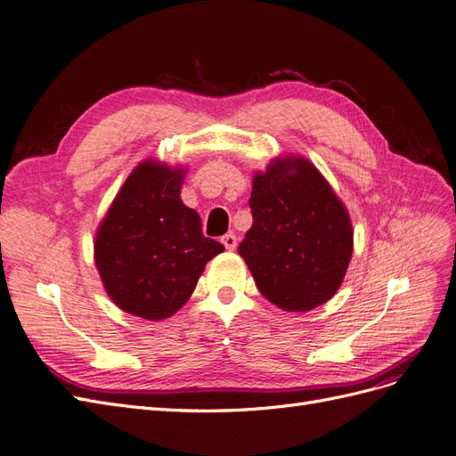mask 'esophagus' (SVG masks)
<instances>
[{"mask_svg": "<svg viewBox=\"0 0 456 456\" xmlns=\"http://www.w3.org/2000/svg\"><path fill=\"white\" fill-rule=\"evenodd\" d=\"M220 241H223L224 243V247H226V249L228 251H233V249H236V247H238V238L236 236H233V233L230 232V233H224V236H223V240H220Z\"/></svg>", "mask_w": 456, "mask_h": 456, "instance_id": "obj_1", "label": "esophagus"}]
</instances>
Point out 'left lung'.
Masks as SVG:
<instances>
[{"instance_id": "left-lung-1", "label": "left lung", "mask_w": 456, "mask_h": 456, "mask_svg": "<svg viewBox=\"0 0 456 456\" xmlns=\"http://www.w3.org/2000/svg\"><path fill=\"white\" fill-rule=\"evenodd\" d=\"M253 226L238 253L258 291L285 312H308L333 297L346 275L354 232L346 207L314 165L297 156L256 173Z\"/></svg>"}]
</instances>
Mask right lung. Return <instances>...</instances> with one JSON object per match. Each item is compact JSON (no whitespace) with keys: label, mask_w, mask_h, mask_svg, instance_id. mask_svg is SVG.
Wrapping results in <instances>:
<instances>
[{"label":"right lung","mask_w":456,"mask_h":456,"mask_svg":"<svg viewBox=\"0 0 456 456\" xmlns=\"http://www.w3.org/2000/svg\"><path fill=\"white\" fill-rule=\"evenodd\" d=\"M184 169L142 161L96 232L94 262L108 297L123 312L158 322L181 310L205 265L224 245L201 232L181 200Z\"/></svg>","instance_id":"obj_1"}]
</instances>
